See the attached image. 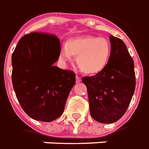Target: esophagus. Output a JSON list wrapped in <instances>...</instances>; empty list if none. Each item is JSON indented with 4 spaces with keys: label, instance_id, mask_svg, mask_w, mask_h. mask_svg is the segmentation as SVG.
Wrapping results in <instances>:
<instances>
[{
    "label": "esophagus",
    "instance_id": "34e87169",
    "mask_svg": "<svg viewBox=\"0 0 149 149\" xmlns=\"http://www.w3.org/2000/svg\"><path fill=\"white\" fill-rule=\"evenodd\" d=\"M81 81V78L80 76L76 75V82H77V83H79V82Z\"/></svg>",
    "mask_w": 149,
    "mask_h": 149
}]
</instances>
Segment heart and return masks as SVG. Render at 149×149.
<instances>
[{"label": "heart", "instance_id": "1", "mask_svg": "<svg viewBox=\"0 0 149 149\" xmlns=\"http://www.w3.org/2000/svg\"><path fill=\"white\" fill-rule=\"evenodd\" d=\"M76 56V63L87 74H96L106 67L111 55V45L104 38L84 35L68 39L62 47L61 58L71 60Z\"/></svg>", "mask_w": 149, "mask_h": 149}]
</instances>
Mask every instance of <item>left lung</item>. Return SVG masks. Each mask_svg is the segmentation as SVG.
<instances>
[{
    "instance_id": "8db88e82",
    "label": "left lung",
    "mask_w": 149,
    "mask_h": 149,
    "mask_svg": "<svg viewBox=\"0 0 149 149\" xmlns=\"http://www.w3.org/2000/svg\"><path fill=\"white\" fill-rule=\"evenodd\" d=\"M111 55L100 73L84 77L87 87L90 114L100 123L119 120L128 109L135 89L134 61L125 44L111 35Z\"/></svg>"
}]
</instances>
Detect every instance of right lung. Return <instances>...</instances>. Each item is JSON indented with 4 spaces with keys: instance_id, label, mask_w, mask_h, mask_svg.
Returning <instances> with one entry per match:
<instances>
[{
    "instance_id": "1",
    "label": "right lung",
    "mask_w": 149,
    "mask_h": 149,
    "mask_svg": "<svg viewBox=\"0 0 149 149\" xmlns=\"http://www.w3.org/2000/svg\"><path fill=\"white\" fill-rule=\"evenodd\" d=\"M61 53L54 34L32 32L12 54V84L21 108L37 121L50 122L62 115L75 74L54 66Z\"/></svg>"
}]
</instances>
